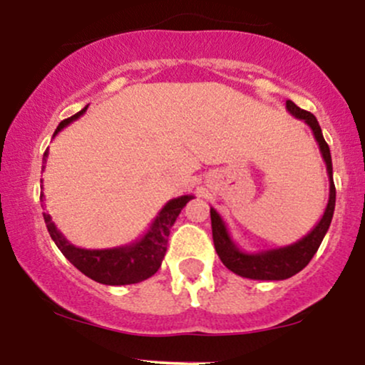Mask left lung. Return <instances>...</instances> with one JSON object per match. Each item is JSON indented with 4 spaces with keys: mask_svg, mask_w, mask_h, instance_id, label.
<instances>
[{
    "mask_svg": "<svg viewBox=\"0 0 365 365\" xmlns=\"http://www.w3.org/2000/svg\"><path fill=\"white\" fill-rule=\"evenodd\" d=\"M287 110L297 120H302L311 127L314 137H316L317 145H319L321 156L326 163V171L329 178V199L328 206L324 209V215L307 235L297 240L295 244L278 247V249L259 250V252H245L233 242L228 232V226L223 217L217 215L215 207H211V226H212V240H215V249L220 255L221 262L228 267L230 271L238 276H244L249 279H266V282H276V279L292 278L299 271H302L314 254L319 249L322 238L328 232L331 220H333L334 202H336V188L333 183V163H331V153L324 137H322L321 127L317 123L316 116L312 113L300 110L295 103L287 101Z\"/></svg>",
    "mask_w": 365,
    "mask_h": 365,
    "instance_id": "obj_1",
    "label": "left lung"
}]
</instances>
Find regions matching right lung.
Returning a JSON list of instances; mask_svg holds the SVG:
<instances>
[{"instance_id":"right-lung-1","label":"right lung","mask_w":365,"mask_h":365,"mask_svg":"<svg viewBox=\"0 0 365 365\" xmlns=\"http://www.w3.org/2000/svg\"><path fill=\"white\" fill-rule=\"evenodd\" d=\"M86 110L87 106L82 111H78L77 115L63 120L58 125V128L54 130V135H58V132H61L66 125H70L78 116H82ZM48 154L49 153L46 150L43 158L44 163L48 159ZM41 183H43V180H41ZM43 199L44 194H41V200ZM190 199H194V195H180L168 200L165 207L158 212L156 220L150 223L148 232L139 240L132 242L128 245L113 247V249H81V247H75L56 228V225L51 220V215L43 212V216L53 242L81 273L89 276L91 279L98 283L120 287V284L144 282L161 267L171 226L177 221L178 215Z\"/></svg>"}]
</instances>
